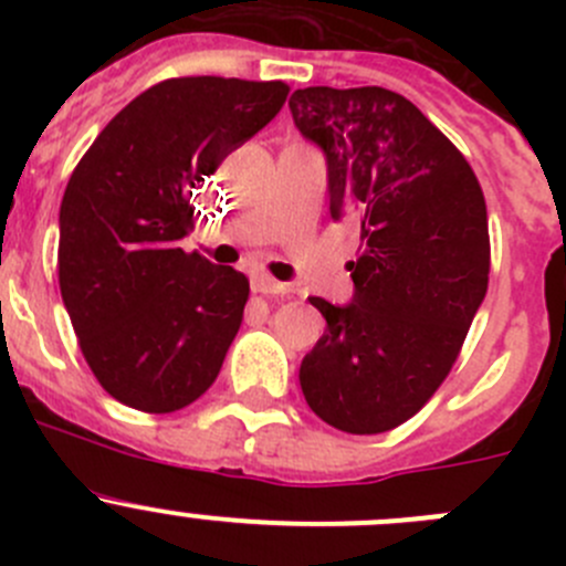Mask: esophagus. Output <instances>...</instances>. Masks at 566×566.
I'll return each mask as SVG.
<instances>
[{"label":"esophagus","mask_w":566,"mask_h":566,"mask_svg":"<svg viewBox=\"0 0 566 566\" xmlns=\"http://www.w3.org/2000/svg\"><path fill=\"white\" fill-rule=\"evenodd\" d=\"M251 290L254 293H262V295H290L293 293V287L284 282H276V279H271L268 273H254L251 276Z\"/></svg>","instance_id":"1"}]
</instances>
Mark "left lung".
I'll use <instances>...</instances> for the list:
<instances>
[{
	"instance_id": "left-lung-1",
	"label": "left lung",
	"mask_w": 566,
	"mask_h": 566,
	"mask_svg": "<svg viewBox=\"0 0 566 566\" xmlns=\"http://www.w3.org/2000/svg\"><path fill=\"white\" fill-rule=\"evenodd\" d=\"M295 128L328 164L331 216L361 221L353 301L310 298L325 334L301 389L325 424L394 430L438 391L488 293V208L462 153L408 98L384 87H306Z\"/></svg>"
}]
</instances>
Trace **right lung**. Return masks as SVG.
<instances>
[{
	"label": "right lung",
	"mask_w": 566,
	"mask_h": 566,
	"mask_svg": "<svg viewBox=\"0 0 566 566\" xmlns=\"http://www.w3.org/2000/svg\"><path fill=\"white\" fill-rule=\"evenodd\" d=\"M284 82L167 78L93 142L60 205V290L84 358L117 402L172 413L213 386L249 279L180 249L191 188L265 128Z\"/></svg>",
	"instance_id": "1"
}]
</instances>
